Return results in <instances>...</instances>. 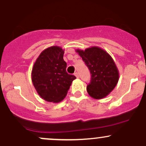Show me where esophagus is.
<instances>
[{
	"label": "esophagus",
	"mask_w": 146,
	"mask_h": 146,
	"mask_svg": "<svg viewBox=\"0 0 146 146\" xmlns=\"http://www.w3.org/2000/svg\"><path fill=\"white\" fill-rule=\"evenodd\" d=\"M75 76H76L78 78H79V77H80V75H79V73H78V71L75 72Z\"/></svg>",
	"instance_id": "1"
}]
</instances>
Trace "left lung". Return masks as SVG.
<instances>
[{"label":"left lung","instance_id":"left-lung-1","mask_svg":"<svg viewBox=\"0 0 146 146\" xmlns=\"http://www.w3.org/2000/svg\"><path fill=\"white\" fill-rule=\"evenodd\" d=\"M89 69L91 77L86 90L93 98L100 100L106 97L116 86L119 80V71L111 56L98 46L77 49Z\"/></svg>","mask_w":146,"mask_h":146}]
</instances>
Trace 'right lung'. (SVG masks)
I'll list each match as a JSON object with an SVG mask.
<instances>
[{
  "label": "right lung",
  "mask_w": 146,
  "mask_h": 146,
  "mask_svg": "<svg viewBox=\"0 0 146 146\" xmlns=\"http://www.w3.org/2000/svg\"><path fill=\"white\" fill-rule=\"evenodd\" d=\"M64 50L58 46L44 49L35 62L31 80L38 94L43 100L58 103L64 100L72 82L76 78L66 72Z\"/></svg>",
  "instance_id": "add662e5"
}]
</instances>
